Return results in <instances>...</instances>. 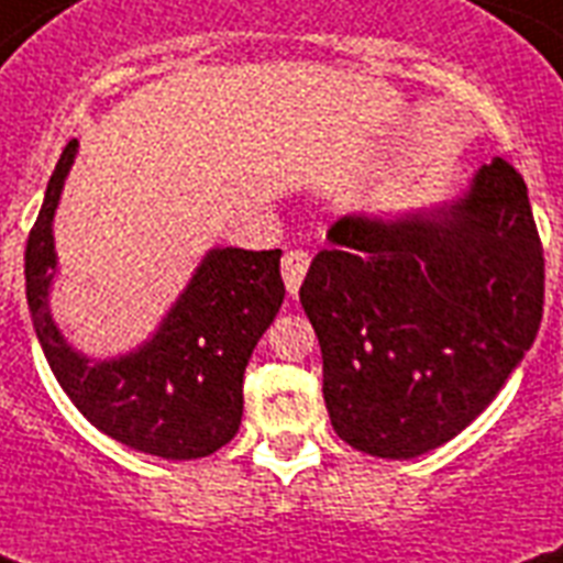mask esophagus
Wrapping results in <instances>:
<instances>
[{
  "instance_id": "obj_1",
  "label": "esophagus",
  "mask_w": 563,
  "mask_h": 563,
  "mask_svg": "<svg viewBox=\"0 0 563 563\" xmlns=\"http://www.w3.org/2000/svg\"><path fill=\"white\" fill-rule=\"evenodd\" d=\"M309 268V254L307 251H289L283 256V283H286V291L289 295H298L300 283L307 277Z\"/></svg>"
}]
</instances>
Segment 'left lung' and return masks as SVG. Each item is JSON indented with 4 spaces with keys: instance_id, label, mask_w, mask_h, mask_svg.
Instances as JSON below:
<instances>
[{
    "instance_id": "8db88e82",
    "label": "left lung",
    "mask_w": 563,
    "mask_h": 563,
    "mask_svg": "<svg viewBox=\"0 0 563 563\" xmlns=\"http://www.w3.org/2000/svg\"><path fill=\"white\" fill-rule=\"evenodd\" d=\"M300 303L342 441L415 459L471 427L532 347L543 247L515 166L494 157L453 201L327 233Z\"/></svg>"
}]
</instances>
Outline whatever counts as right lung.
Returning a JSON list of instances; mask_svg holds the SVG:
<instances>
[{
  "mask_svg": "<svg viewBox=\"0 0 563 563\" xmlns=\"http://www.w3.org/2000/svg\"><path fill=\"white\" fill-rule=\"evenodd\" d=\"M78 140L66 145L25 245V298L37 342L75 409L104 435L172 462L203 459L242 423V376L286 286L280 251L210 247L187 289L140 347L90 360L66 342L48 295L57 274L55 221Z\"/></svg>",
  "mask_w": 563,
  "mask_h": 563,
  "instance_id": "add662e5",
  "label": "right lung"
}]
</instances>
